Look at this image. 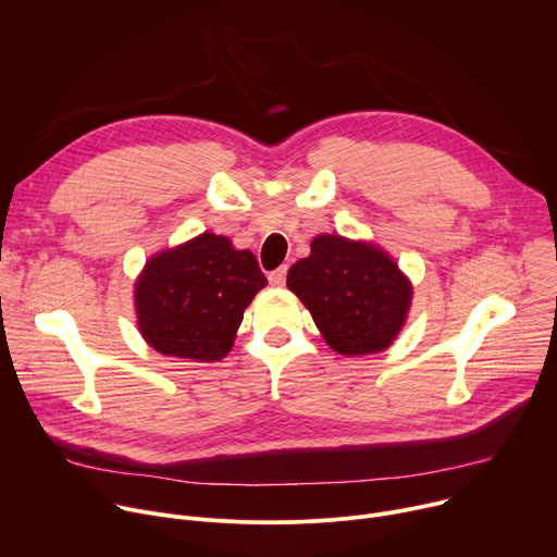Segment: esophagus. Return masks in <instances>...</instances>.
Listing matches in <instances>:
<instances>
[{
    "instance_id": "obj_1",
    "label": "esophagus",
    "mask_w": 557,
    "mask_h": 557,
    "mask_svg": "<svg viewBox=\"0 0 557 557\" xmlns=\"http://www.w3.org/2000/svg\"><path fill=\"white\" fill-rule=\"evenodd\" d=\"M286 267H280V269H275L271 275H269V282H271V286H275V288H282L284 286V282H286Z\"/></svg>"
}]
</instances>
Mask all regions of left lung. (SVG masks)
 <instances>
[{
    "mask_svg": "<svg viewBox=\"0 0 557 557\" xmlns=\"http://www.w3.org/2000/svg\"><path fill=\"white\" fill-rule=\"evenodd\" d=\"M286 286L310 310L324 342L344 357L381 352L401 333L412 282L381 247L344 235L312 237Z\"/></svg>",
    "mask_w": 557,
    "mask_h": 557,
    "instance_id": "1",
    "label": "left lung"
}]
</instances>
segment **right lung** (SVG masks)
Listing matches in <instances>:
<instances>
[{
	"instance_id": "add662e5",
	"label": "right lung",
	"mask_w": 557,
	"mask_h": 557,
	"mask_svg": "<svg viewBox=\"0 0 557 557\" xmlns=\"http://www.w3.org/2000/svg\"><path fill=\"white\" fill-rule=\"evenodd\" d=\"M264 286L249 249L205 231L145 262L134 282L136 324L161 355L218 361L233 348L247 306Z\"/></svg>"
}]
</instances>
